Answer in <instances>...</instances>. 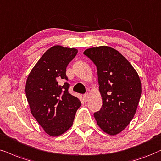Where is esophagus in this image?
<instances>
[{
  "instance_id": "34e87169",
  "label": "esophagus",
  "mask_w": 161,
  "mask_h": 161,
  "mask_svg": "<svg viewBox=\"0 0 161 161\" xmlns=\"http://www.w3.org/2000/svg\"><path fill=\"white\" fill-rule=\"evenodd\" d=\"M83 98H84L85 101H87V99H88V94H87V93H85V94L83 96Z\"/></svg>"
}]
</instances>
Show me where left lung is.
Here are the masks:
<instances>
[{
	"label": "left lung",
	"mask_w": 161,
	"mask_h": 161,
	"mask_svg": "<svg viewBox=\"0 0 161 161\" xmlns=\"http://www.w3.org/2000/svg\"><path fill=\"white\" fill-rule=\"evenodd\" d=\"M97 66L103 106L93 114L97 125L109 135L126 128L135 116L141 96L137 71L115 49L100 46L83 53Z\"/></svg>",
	"instance_id": "obj_1"
}]
</instances>
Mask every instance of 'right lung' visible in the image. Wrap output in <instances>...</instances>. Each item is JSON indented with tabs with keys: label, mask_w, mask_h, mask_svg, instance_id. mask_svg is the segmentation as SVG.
I'll return each mask as SVG.
<instances>
[{
	"label": "right lung",
	"mask_w": 161,
	"mask_h": 161,
	"mask_svg": "<svg viewBox=\"0 0 161 161\" xmlns=\"http://www.w3.org/2000/svg\"><path fill=\"white\" fill-rule=\"evenodd\" d=\"M78 50L55 45L44 53L30 71L25 92L30 111L44 131L59 136L72 126L79 99L68 92L66 68Z\"/></svg>",
	"instance_id": "add662e5"
}]
</instances>
